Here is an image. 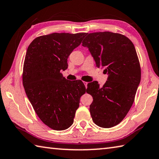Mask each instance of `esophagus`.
<instances>
[{
  "mask_svg": "<svg viewBox=\"0 0 159 159\" xmlns=\"http://www.w3.org/2000/svg\"><path fill=\"white\" fill-rule=\"evenodd\" d=\"M84 84L85 85V87L87 88V84H88V82H84Z\"/></svg>",
  "mask_w": 159,
  "mask_h": 159,
  "instance_id": "esophagus-1",
  "label": "esophagus"
}]
</instances>
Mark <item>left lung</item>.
<instances>
[{"mask_svg": "<svg viewBox=\"0 0 159 159\" xmlns=\"http://www.w3.org/2000/svg\"><path fill=\"white\" fill-rule=\"evenodd\" d=\"M87 35L82 46L108 75L102 87L97 81L87 84V92L93 99L91 116L97 126L112 128L123 120L134 102L141 79L140 62L134 44L125 35L109 31Z\"/></svg>", "mask_w": 159, "mask_h": 159, "instance_id": "1", "label": "left lung"}]
</instances>
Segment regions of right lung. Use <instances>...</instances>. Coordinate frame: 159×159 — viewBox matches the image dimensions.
Wrapping results in <instances>:
<instances>
[{
  "instance_id": "1",
  "label": "right lung",
  "mask_w": 159,
  "mask_h": 159,
  "mask_svg": "<svg viewBox=\"0 0 159 159\" xmlns=\"http://www.w3.org/2000/svg\"><path fill=\"white\" fill-rule=\"evenodd\" d=\"M87 33H54L36 38L28 47L22 81L26 96L43 123L56 130L73 124L80 99L86 92L81 80L69 81L61 70Z\"/></svg>"
}]
</instances>
